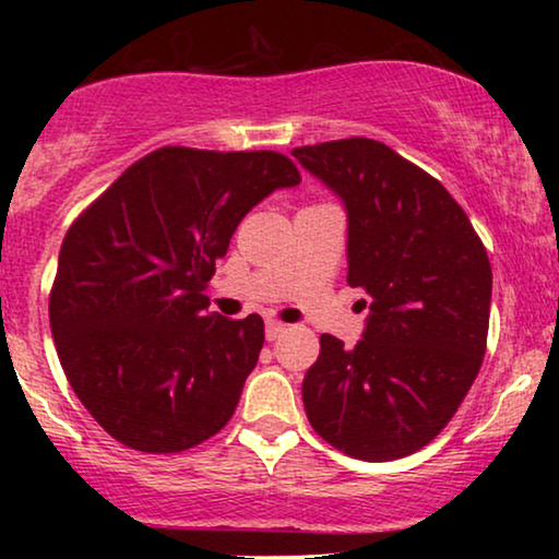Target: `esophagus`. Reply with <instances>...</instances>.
I'll return each instance as SVG.
<instances>
[{
	"mask_svg": "<svg viewBox=\"0 0 559 559\" xmlns=\"http://www.w3.org/2000/svg\"><path fill=\"white\" fill-rule=\"evenodd\" d=\"M264 333H266V341H277L282 333H287V325L280 323V320H266Z\"/></svg>",
	"mask_w": 559,
	"mask_h": 559,
	"instance_id": "34e87169",
	"label": "esophagus"
}]
</instances>
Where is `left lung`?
I'll return each mask as SVG.
<instances>
[{
  "instance_id": "8db88e82",
  "label": "left lung",
  "mask_w": 559,
  "mask_h": 559,
  "mask_svg": "<svg viewBox=\"0 0 559 559\" xmlns=\"http://www.w3.org/2000/svg\"><path fill=\"white\" fill-rule=\"evenodd\" d=\"M293 155L341 198L348 285L369 295L356 348L320 335L305 412L320 438L358 461L412 455L478 377L491 312L486 249L453 195L386 144L350 136Z\"/></svg>"
}]
</instances>
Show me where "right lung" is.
Wrapping results in <instances>:
<instances>
[{
  "label": "right lung",
  "instance_id": "1",
  "mask_svg": "<svg viewBox=\"0 0 559 559\" xmlns=\"http://www.w3.org/2000/svg\"><path fill=\"white\" fill-rule=\"evenodd\" d=\"M297 182L280 152L163 147L68 228L50 331L75 396L111 438L180 453L231 419L264 320L209 312L203 289L241 218Z\"/></svg>",
  "mask_w": 559,
  "mask_h": 559
}]
</instances>
